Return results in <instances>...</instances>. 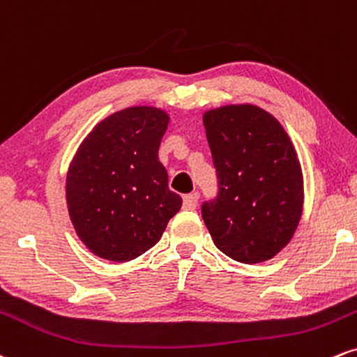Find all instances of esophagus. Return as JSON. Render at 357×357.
<instances>
[{
	"label": "esophagus",
	"instance_id": "1",
	"mask_svg": "<svg viewBox=\"0 0 357 357\" xmlns=\"http://www.w3.org/2000/svg\"><path fill=\"white\" fill-rule=\"evenodd\" d=\"M197 205H199V195L197 194H188L183 197V208L194 211V208H197Z\"/></svg>",
	"mask_w": 357,
	"mask_h": 357
}]
</instances>
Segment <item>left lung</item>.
Returning a JSON list of instances; mask_svg holds the SVG:
<instances>
[{
    "instance_id": "1",
    "label": "left lung",
    "mask_w": 357,
    "mask_h": 357,
    "mask_svg": "<svg viewBox=\"0 0 357 357\" xmlns=\"http://www.w3.org/2000/svg\"><path fill=\"white\" fill-rule=\"evenodd\" d=\"M219 194L202 205L213 244L237 262L269 261L294 236L304 180L291 138L269 112L250 103L204 113Z\"/></svg>"
}]
</instances>
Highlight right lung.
Here are the masks:
<instances>
[{"instance_id": "right-lung-1", "label": "right lung", "mask_w": 357, "mask_h": 357, "mask_svg": "<svg viewBox=\"0 0 357 357\" xmlns=\"http://www.w3.org/2000/svg\"><path fill=\"white\" fill-rule=\"evenodd\" d=\"M169 115L130 107L95 125L66 174V204L79 241L98 257L127 262L160 241L182 207L158 146Z\"/></svg>"}]
</instances>
